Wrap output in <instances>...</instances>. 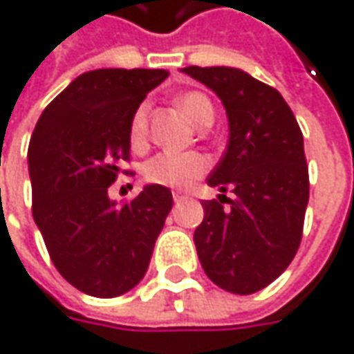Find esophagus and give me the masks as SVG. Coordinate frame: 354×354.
Masks as SVG:
<instances>
[{"mask_svg":"<svg viewBox=\"0 0 354 354\" xmlns=\"http://www.w3.org/2000/svg\"><path fill=\"white\" fill-rule=\"evenodd\" d=\"M187 195H181V193H173V201H175V203H177V205H179V203H183V201H187Z\"/></svg>","mask_w":354,"mask_h":354,"instance_id":"obj_1","label":"esophagus"}]
</instances>
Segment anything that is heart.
Segmentation results:
<instances>
[{
    "label": "heart",
    "mask_w": 354,
    "mask_h": 354,
    "mask_svg": "<svg viewBox=\"0 0 354 354\" xmlns=\"http://www.w3.org/2000/svg\"><path fill=\"white\" fill-rule=\"evenodd\" d=\"M177 106L195 126H209L214 118L211 100L201 92H185L177 98ZM147 104H140L129 118V143L133 149H142L147 142ZM207 159L197 151H163L157 153L143 165V177L153 185L171 189H185L195 183L207 171Z\"/></svg>",
    "instance_id": "b5f03b06"
}]
</instances>
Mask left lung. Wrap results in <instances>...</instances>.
Segmentation results:
<instances>
[{
    "mask_svg": "<svg viewBox=\"0 0 354 354\" xmlns=\"http://www.w3.org/2000/svg\"><path fill=\"white\" fill-rule=\"evenodd\" d=\"M225 106L228 145L207 183L234 197L203 201L195 246L205 274L226 292L248 295L290 266L309 201L304 136L278 90L232 66H187Z\"/></svg>",
    "mask_w": 354,
    "mask_h": 354,
    "instance_id": "1",
    "label": "left lung"
}]
</instances>
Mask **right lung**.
<instances>
[{
  "instance_id": "1",
  "label": "right lung",
  "mask_w": 354,
  "mask_h": 354,
  "mask_svg": "<svg viewBox=\"0 0 354 354\" xmlns=\"http://www.w3.org/2000/svg\"><path fill=\"white\" fill-rule=\"evenodd\" d=\"M163 68H98L48 104L29 143L33 218L62 278L94 297H118L145 276L173 207L163 185L126 205L108 195L129 159V118Z\"/></svg>"
}]
</instances>
